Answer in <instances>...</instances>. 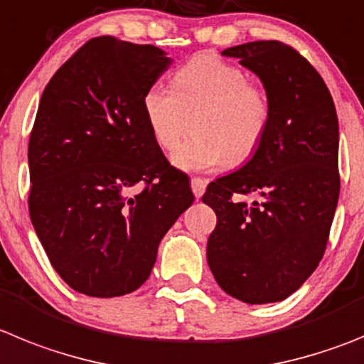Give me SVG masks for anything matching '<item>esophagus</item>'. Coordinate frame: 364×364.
<instances>
[{
	"label": "esophagus",
	"mask_w": 364,
	"mask_h": 364,
	"mask_svg": "<svg viewBox=\"0 0 364 364\" xmlns=\"http://www.w3.org/2000/svg\"><path fill=\"white\" fill-rule=\"evenodd\" d=\"M205 186H208V180L200 178V176H193L191 178V189H193V193H195L196 198H200V196L204 195Z\"/></svg>",
	"instance_id": "esophagus-1"
}]
</instances>
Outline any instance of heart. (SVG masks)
I'll list each match as a JSON object with an SVG mask.
<instances>
[{"label":"heart","mask_w":364,"mask_h":364,"mask_svg":"<svg viewBox=\"0 0 364 364\" xmlns=\"http://www.w3.org/2000/svg\"><path fill=\"white\" fill-rule=\"evenodd\" d=\"M156 146L171 151L189 132L195 135L173 153L184 171H211L229 162L240 166L259 149L272 119L263 86L242 66L202 52L175 70L173 88L151 85L142 99Z\"/></svg>","instance_id":"1"}]
</instances>
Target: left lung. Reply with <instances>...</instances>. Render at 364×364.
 I'll return each mask as SVG.
<instances>
[{
  "instance_id": "8db88e82",
  "label": "left lung",
  "mask_w": 364,
  "mask_h": 364,
  "mask_svg": "<svg viewBox=\"0 0 364 364\" xmlns=\"http://www.w3.org/2000/svg\"><path fill=\"white\" fill-rule=\"evenodd\" d=\"M262 79L272 119L247 164L208 186L216 213L208 263L216 283L251 305L289 298L325 255L339 198V128L328 88L298 50L252 41L223 50ZM262 196L252 205L235 194Z\"/></svg>"
}]
</instances>
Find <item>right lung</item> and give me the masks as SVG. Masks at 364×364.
Here are the masks:
<instances>
[{
	"label": "right lung",
	"instance_id": "1",
	"mask_svg": "<svg viewBox=\"0 0 364 364\" xmlns=\"http://www.w3.org/2000/svg\"><path fill=\"white\" fill-rule=\"evenodd\" d=\"M169 65L156 46L101 36L41 95L28 141L30 220L55 272L81 294L136 291L160 240L195 200L188 175L153 141L142 106Z\"/></svg>",
	"mask_w": 364,
	"mask_h": 364
}]
</instances>
